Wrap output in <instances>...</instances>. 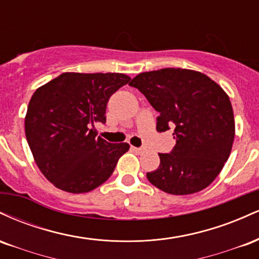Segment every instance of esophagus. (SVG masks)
I'll list each match as a JSON object with an SVG mask.
<instances>
[{
    "mask_svg": "<svg viewBox=\"0 0 259 259\" xmlns=\"http://www.w3.org/2000/svg\"><path fill=\"white\" fill-rule=\"evenodd\" d=\"M132 150H133V152H135L136 154H140V153H142V148H140V147H132Z\"/></svg>",
    "mask_w": 259,
    "mask_h": 259,
    "instance_id": "obj_1",
    "label": "esophagus"
}]
</instances>
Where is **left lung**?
Wrapping results in <instances>:
<instances>
[{
	"mask_svg": "<svg viewBox=\"0 0 259 259\" xmlns=\"http://www.w3.org/2000/svg\"><path fill=\"white\" fill-rule=\"evenodd\" d=\"M139 89L159 112L157 132L174 127L177 144L170 153H159L148 181L170 195H191L206 189L230 156L235 120L230 99L206 74L183 68H164L136 75Z\"/></svg>",
	"mask_w": 259,
	"mask_h": 259,
	"instance_id": "8db88e82",
	"label": "left lung"
}]
</instances>
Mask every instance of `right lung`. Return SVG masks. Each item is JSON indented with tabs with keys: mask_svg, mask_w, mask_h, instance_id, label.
Returning a JSON list of instances; mask_svg holds the SVG:
<instances>
[{
	"mask_svg": "<svg viewBox=\"0 0 259 259\" xmlns=\"http://www.w3.org/2000/svg\"><path fill=\"white\" fill-rule=\"evenodd\" d=\"M130 81L120 73H63L37 89L25 115V136L41 173L57 189L84 194L102 185L129 144L96 136L109 97Z\"/></svg>",
	"mask_w": 259,
	"mask_h": 259,
	"instance_id": "obj_1",
	"label": "right lung"
}]
</instances>
